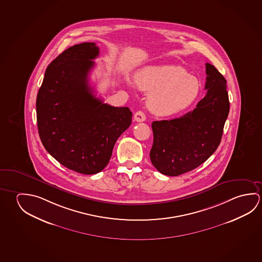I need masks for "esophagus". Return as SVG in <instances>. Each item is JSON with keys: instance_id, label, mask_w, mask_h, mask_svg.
I'll use <instances>...</instances> for the list:
<instances>
[{"instance_id": "esophagus-1", "label": "esophagus", "mask_w": 262, "mask_h": 262, "mask_svg": "<svg viewBox=\"0 0 262 262\" xmlns=\"http://www.w3.org/2000/svg\"><path fill=\"white\" fill-rule=\"evenodd\" d=\"M134 120H136L137 122H142V121H144V120H146L144 112H142V111H139V112H136V113L134 114Z\"/></svg>"}]
</instances>
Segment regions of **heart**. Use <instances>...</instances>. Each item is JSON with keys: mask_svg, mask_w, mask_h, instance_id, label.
Returning <instances> with one entry per match:
<instances>
[{"mask_svg": "<svg viewBox=\"0 0 262 262\" xmlns=\"http://www.w3.org/2000/svg\"><path fill=\"white\" fill-rule=\"evenodd\" d=\"M141 90L150 93L147 99L150 111L171 116L188 107L198 98L200 84L179 66L147 67L136 75Z\"/></svg>", "mask_w": 262, "mask_h": 262, "instance_id": "obj_1", "label": "heart"}]
</instances>
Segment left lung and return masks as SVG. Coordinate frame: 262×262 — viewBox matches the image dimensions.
<instances>
[{
  "mask_svg": "<svg viewBox=\"0 0 262 262\" xmlns=\"http://www.w3.org/2000/svg\"><path fill=\"white\" fill-rule=\"evenodd\" d=\"M206 95L193 112L151 123L150 158L159 172L177 176L205 163L217 149L229 112L227 80L213 64H206Z\"/></svg>",
  "mask_w": 262,
  "mask_h": 262,
  "instance_id": "1",
  "label": "left lung"
}]
</instances>
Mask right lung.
I'll list each match as a JSON object with an SVG mask.
<instances>
[{
  "instance_id": "1",
  "label": "right lung",
  "mask_w": 262,
  "mask_h": 262,
  "mask_svg": "<svg viewBox=\"0 0 262 262\" xmlns=\"http://www.w3.org/2000/svg\"><path fill=\"white\" fill-rule=\"evenodd\" d=\"M99 49L75 45L49 64L36 98V119L46 150L64 167L94 174L107 166L112 150L132 123L129 107L96 98L89 74Z\"/></svg>"
}]
</instances>
